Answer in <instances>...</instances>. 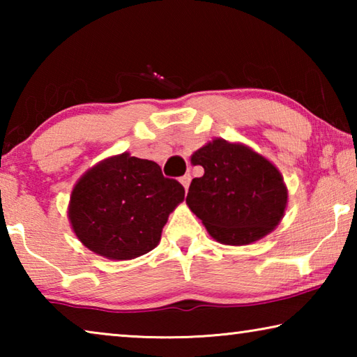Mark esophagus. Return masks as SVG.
I'll use <instances>...</instances> for the list:
<instances>
[{"instance_id": "obj_1", "label": "esophagus", "mask_w": 357, "mask_h": 357, "mask_svg": "<svg viewBox=\"0 0 357 357\" xmlns=\"http://www.w3.org/2000/svg\"><path fill=\"white\" fill-rule=\"evenodd\" d=\"M190 179H192V176H190V174H189V173H187V174H184V176H181V178H179V181H181V184H183V185H184V189H185V190H187V189H189Z\"/></svg>"}]
</instances>
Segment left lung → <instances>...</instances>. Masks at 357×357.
<instances>
[{
  "mask_svg": "<svg viewBox=\"0 0 357 357\" xmlns=\"http://www.w3.org/2000/svg\"><path fill=\"white\" fill-rule=\"evenodd\" d=\"M204 174L193 178L185 202L211 236L227 245H245L277 227L288 193L280 172L243 144L217 138L192 155Z\"/></svg>",
  "mask_w": 357,
  "mask_h": 357,
  "instance_id": "8db88e82",
  "label": "left lung"
}]
</instances>
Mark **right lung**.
Masks as SVG:
<instances>
[{
  "instance_id": "right-lung-1",
  "label": "right lung",
  "mask_w": 357,
  "mask_h": 357,
  "mask_svg": "<svg viewBox=\"0 0 357 357\" xmlns=\"http://www.w3.org/2000/svg\"><path fill=\"white\" fill-rule=\"evenodd\" d=\"M184 187L153 160L128 153L84 173L72 190L69 220L77 238L98 255L132 259L159 244Z\"/></svg>"
}]
</instances>
